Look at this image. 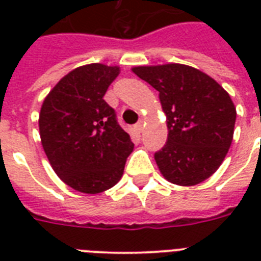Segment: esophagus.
Masks as SVG:
<instances>
[{
    "instance_id": "esophagus-1",
    "label": "esophagus",
    "mask_w": 261,
    "mask_h": 261,
    "mask_svg": "<svg viewBox=\"0 0 261 261\" xmlns=\"http://www.w3.org/2000/svg\"><path fill=\"white\" fill-rule=\"evenodd\" d=\"M143 127H145V122H143V120H139V122L135 124V130L138 131V133H142Z\"/></svg>"
}]
</instances>
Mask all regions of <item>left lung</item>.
<instances>
[{
    "label": "left lung",
    "mask_w": 261,
    "mask_h": 261,
    "mask_svg": "<svg viewBox=\"0 0 261 261\" xmlns=\"http://www.w3.org/2000/svg\"><path fill=\"white\" fill-rule=\"evenodd\" d=\"M139 79L159 90L167 116L168 139L154 154L169 182L191 187L217 172L233 141L236 107L206 73L182 63L134 66Z\"/></svg>",
    "instance_id": "left-lung-1"
}]
</instances>
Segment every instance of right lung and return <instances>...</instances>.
Wrapping results in <instances>:
<instances>
[{"label":"right lung","mask_w":261,"mask_h":261,"mask_svg":"<svg viewBox=\"0 0 261 261\" xmlns=\"http://www.w3.org/2000/svg\"><path fill=\"white\" fill-rule=\"evenodd\" d=\"M119 66L75 67L50 90L39 114L43 150L58 177L73 190L96 195L122 178L134 149L104 94Z\"/></svg>","instance_id":"1"}]
</instances>
